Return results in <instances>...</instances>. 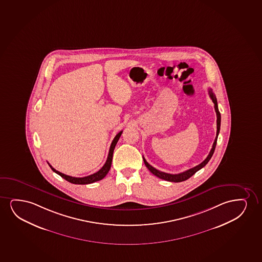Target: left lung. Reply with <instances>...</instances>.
<instances>
[{
	"label": "left lung",
	"mask_w": 262,
	"mask_h": 262,
	"mask_svg": "<svg viewBox=\"0 0 262 262\" xmlns=\"http://www.w3.org/2000/svg\"><path fill=\"white\" fill-rule=\"evenodd\" d=\"M209 94H210V97H211L212 102L214 103L215 111H216V115H217V133H216V138H215L214 142H213V145H212V148H211L210 153L208 155V157H206V159L204 160V162H202L200 164H198L196 166L194 167V168H191L189 170L183 171V172H181V173L170 174L163 172V171H161V170H157L156 168L151 166L149 163L146 162V159L143 157V160H144V163H145V165H146V168H147L154 175H156L157 177L160 178V179H162V180H167V181H170V182H181V181H185V180H188L189 178L192 177L196 171L201 170L203 167L205 166V165L207 164L208 162L211 159L212 155L214 153L215 147H216V144H217V136H219L220 129H221V113H220L219 108H217V99H216V97H215L214 93L211 92V90H210V91H209Z\"/></svg>",
	"instance_id": "obj_1"
}]
</instances>
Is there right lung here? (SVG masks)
Listing matches in <instances>:
<instances>
[{
    "label": "right lung",
    "instance_id": "add662e5",
    "mask_svg": "<svg viewBox=\"0 0 262 262\" xmlns=\"http://www.w3.org/2000/svg\"><path fill=\"white\" fill-rule=\"evenodd\" d=\"M122 132H120V133L115 137V139L113 140L112 144H111V146H110V149H109L108 157H107L106 162H105V164L103 165L102 168H101L99 171H97L96 173L92 174V175H89L87 177H71V176H68V175H66V174L59 172L58 170H55L54 168L51 166L50 163H49V165L51 167V170H53V171L56 172V173L58 174L59 176H61L63 179H65L66 180H68V182H70V183L79 184V185H86V184L93 183V182H96V181H99V180H102V179H104V178L105 177V175L108 173L109 170H110V168H111L114 149H115V147H116V143L118 142V140H119L120 137L122 135Z\"/></svg>",
    "mask_w": 262,
    "mask_h": 262
}]
</instances>
